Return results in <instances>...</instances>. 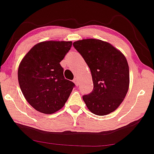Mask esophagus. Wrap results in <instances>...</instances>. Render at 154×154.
<instances>
[{"label":"esophagus","mask_w":154,"mask_h":154,"mask_svg":"<svg viewBox=\"0 0 154 154\" xmlns=\"http://www.w3.org/2000/svg\"><path fill=\"white\" fill-rule=\"evenodd\" d=\"M73 81H74V82H75V84L76 86H79V81H78V79L75 78V79H74Z\"/></svg>","instance_id":"1"}]
</instances>
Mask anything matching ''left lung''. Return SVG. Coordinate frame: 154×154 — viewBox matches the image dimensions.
Segmentation results:
<instances>
[{"instance_id":"left-lung-1","label":"left lung","mask_w":154,"mask_h":154,"mask_svg":"<svg viewBox=\"0 0 154 154\" xmlns=\"http://www.w3.org/2000/svg\"><path fill=\"white\" fill-rule=\"evenodd\" d=\"M91 72L94 88L84 95L88 110L97 116L113 112L123 103L130 83L125 55L107 42L86 38L73 43Z\"/></svg>"}]
</instances>
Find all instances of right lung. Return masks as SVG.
Instances as JSON below:
<instances>
[{
	"instance_id": "obj_1",
	"label": "right lung",
	"mask_w": 154,
	"mask_h": 154,
	"mask_svg": "<svg viewBox=\"0 0 154 154\" xmlns=\"http://www.w3.org/2000/svg\"><path fill=\"white\" fill-rule=\"evenodd\" d=\"M72 42L46 41L36 44L22 59L18 79L22 93L35 110L52 114L62 109L75 84L64 77L61 61Z\"/></svg>"
}]
</instances>
